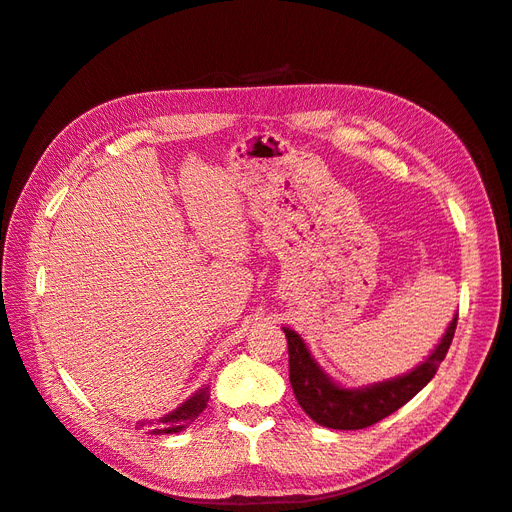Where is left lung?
I'll use <instances>...</instances> for the list:
<instances>
[{
	"label": "left lung",
	"instance_id": "8db88e82",
	"mask_svg": "<svg viewBox=\"0 0 512 512\" xmlns=\"http://www.w3.org/2000/svg\"><path fill=\"white\" fill-rule=\"evenodd\" d=\"M457 321L459 314L452 319L439 347L416 370H411L409 375L375 383L362 390H344L336 385L314 362L308 347L295 331L284 329L288 340V375L299 407L316 424L336 428V431H357V428L377 424L409 403L435 377L439 364L444 362L450 349Z\"/></svg>",
	"mask_w": 512,
	"mask_h": 512
}]
</instances>
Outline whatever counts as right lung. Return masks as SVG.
Segmentation results:
<instances>
[{
    "label": "right lung",
    "instance_id": "right-lung-1",
    "mask_svg": "<svg viewBox=\"0 0 512 512\" xmlns=\"http://www.w3.org/2000/svg\"><path fill=\"white\" fill-rule=\"evenodd\" d=\"M206 403H209V388H202L200 392L193 394L189 400H185V403L178 407L176 411H172L170 416L161 418V426L155 428L153 433H178L183 431L185 426H189L193 420H196L200 413L204 411ZM144 426V424H140Z\"/></svg>",
    "mask_w": 512,
    "mask_h": 512
}]
</instances>
